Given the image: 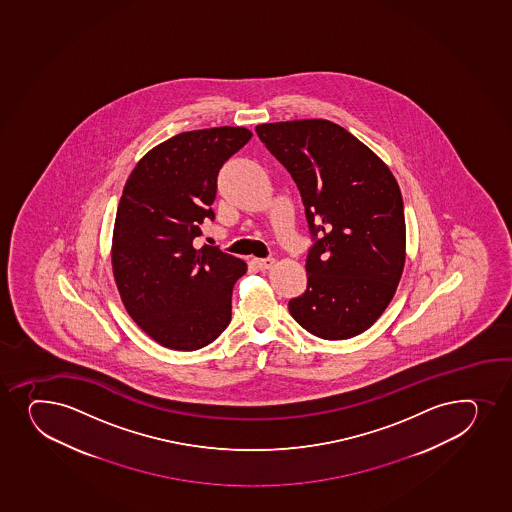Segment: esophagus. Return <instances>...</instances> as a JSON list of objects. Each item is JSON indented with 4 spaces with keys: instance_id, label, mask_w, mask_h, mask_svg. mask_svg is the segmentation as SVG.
<instances>
[{
    "instance_id": "obj_1",
    "label": "esophagus",
    "mask_w": 512,
    "mask_h": 512,
    "mask_svg": "<svg viewBox=\"0 0 512 512\" xmlns=\"http://www.w3.org/2000/svg\"><path fill=\"white\" fill-rule=\"evenodd\" d=\"M255 264L259 267L260 270H269L272 269V265L275 264V260L272 257H267V259H255Z\"/></svg>"
}]
</instances>
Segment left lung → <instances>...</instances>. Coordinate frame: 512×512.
I'll use <instances>...</instances> for the list:
<instances>
[{"mask_svg": "<svg viewBox=\"0 0 512 512\" xmlns=\"http://www.w3.org/2000/svg\"><path fill=\"white\" fill-rule=\"evenodd\" d=\"M296 182L313 245L308 287L289 313L323 340H345L374 325L391 303L406 260L401 189L389 167L328 120L255 128Z\"/></svg>", "mask_w": 512, "mask_h": 512, "instance_id": "8db88e82", "label": "left lung"}]
</instances>
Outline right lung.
<instances>
[{
	"instance_id": "right-lung-1",
	"label": "right lung",
	"mask_w": 512,
	"mask_h": 512,
	"mask_svg": "<svg viewBox=\"0 0 512 512\" xmlns=\"http://www.w3.org/2000/svg\"><path fill=\"white\" fill-rule=\"evenodd\" d=\"M252 138L243 127L179 133L145 155L116 211L113 272L128 314L162 347L193 352L231 321V292L247 264L203 245L215 220L218 172Z\"/></svg>"
}]
</instances>
